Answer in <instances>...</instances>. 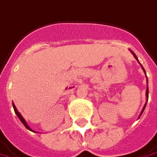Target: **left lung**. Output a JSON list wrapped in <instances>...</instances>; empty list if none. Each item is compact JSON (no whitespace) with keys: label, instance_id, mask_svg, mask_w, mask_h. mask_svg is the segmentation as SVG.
I'll list each match as a JSON object with an SVG mask.
<instances>
[{"label":"left lung","instance_id":"obj_1","mask_svg":"<svg viewBox=\"0 0 157 157\" xmlns=\"http://www.w3.org/2000/svg\"><path fill=\"white\" fill-rule=\"evenodd\" d=\"M131 52H132V53H133V57H134V58H135V59H137V60H138V58H137V56L135 55V53H134V52H133V51H131ZM138 62H139V61H138ZM139 63H140V62H139ZM140 66H141V65H140ZM141 67H142L143 71L145 72V74H146V71L144 70V68H143V67H142V66H141ZM146 97H147V98H148V87H147ZM146 105H147V103H146V104H145V105H144V107H143V109H142V111H141V113H140V116H139V117H140V115H141V114H142V113H143V111H144V109H145V107H146Z\"/></svg>","mask_w":157,"mask_h":157}]
</instances>
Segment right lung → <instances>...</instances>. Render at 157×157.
<instances>
[{"label": "right lung", "instance_id": "add662e5", "mask_svg": "<svg viewBox=\"0 0 157 157\" xmlns=\"http://www.w3.org/2000/svg\"><path fill=\"white\" fill-rule=\"evenodd\" d=\"M13 108H14V111H15V113H16V114H17V117L19 118V119H20V120H21V122H22V123L24 124V126H25V127H26V128H27L28 130H31V131H32L31 128H30V126L27 125V123H26L25 119H24V118H23V116H22V115H21L20 113H18V111H17V107H16V105H15L14 104H13ZM32 132H33V131H32Z\"/></svg>", "mask_w": 157, "mask_h": 157}]
</instances>
